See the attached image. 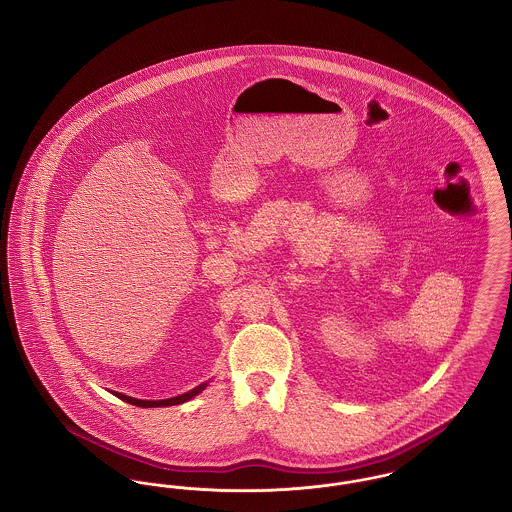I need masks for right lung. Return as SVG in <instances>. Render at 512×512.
Listing matches in <instances>:
<instances>
[{
  "mask_svg": "<svg viewBox=\"0 0 512 512\" xmlns=\"http://www.w3.org/2000/svg\"><path fill=\"white\" fill-rule=\"evenodd\" d=\"M208 387V383H200L198 387L190 389L189 393H183L179 397H173V399H163V401H140V399H133V397H127L123 393H113L117 399L125 401V403L135 404V406H142V408H156V406H173V404L187 403L192 397H196L198 393H202L204 389Z\"/></svg>",
  "mask_w": 512,
  "mask_h": 512,
  "instance_id": "obj_1",
  "label": "right lung"
}]
</instances>
